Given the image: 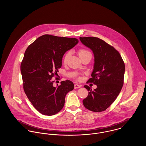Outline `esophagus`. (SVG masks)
<instances>
[{
    "mask_svg": "<svg viewBox=\"0 0 146 146\" xmlns=\"http://www.w3.org/2000/svg\"><path fill=\"white\" fill-rule=\"evenodd\" d=\"M81 86H82L81 85H79V84H75L74 85V88H75V89L79 88H80Z\"/></svg>",
    "mask_w": 146,
    "mask_h": 146,
    "instance_id": "34e87169",
    "label": "esophagus"
}]
</instances>
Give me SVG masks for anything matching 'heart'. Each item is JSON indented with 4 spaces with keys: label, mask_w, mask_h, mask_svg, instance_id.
<instances>
[{
    "label": "heart",
    "mask_w": 146,
    "mask_h": 146,
    "mask_svg": "<svg viewBox=\"0 0 146 146\" xmlns=\"http://www.w3.org/2000/svg\"><path fill=\"white\" fill-rule=\"evenodd\" d=\"M78 54H79V56L80 58V59H82L84 57H85L86 56H87L88 54H91L89 51H88L84 49H80L78 51ZM70 56H71L70 52H68L65 54V55L64 56V57H63V63H64L66 64V63L67 62Z\"/></svg>",
    "instance_id": "b5f03b06"
}]
</instances>
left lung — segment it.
Returning <instances> with one entry per match:
<instances>
[{
    "label": "left lung",
    "mask_w": 146,
    "mask_h": 146,
    "mask_svg": "<svg viewBox=\"0 0 146 146\" xmlns=\"http://www.w3.org/2000/svg\"><path fill=\"white\" fill-rule=\"evenodd\" d=\"M81 42L89 48L94 56L92 78L88 82L97 85L89 92L83 101L84 107L93 112L104 111L116 99L124 84L125 64L119 52L104 40L96 37L80 38Z\"/></svg>",
    "instance_id": "8db88e82"
}]
</instances>
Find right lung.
Wrapping results in <instances>:
<instances>
[{
  "mask_svg": "<svg viewBox=\"0 0 146 146\" xmlns=\"http://www.w3.org/2000/svg\"><path fill=\"white\" fill-rule=\"evenodd\" d=\"M76 38L45 34L26 49L21 64L23 87L28 99L40 113L52 116L62 109L66 94L74 89L68 80L53 85L52 78L62 66L63 56L74 47Z\"/></svg>",
  "mask_w": 146,
  "mask_h": 146,
  "instance_id": "add662e5",
  "label": "right lung"
}]
</instances>
